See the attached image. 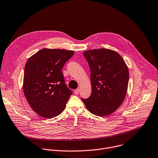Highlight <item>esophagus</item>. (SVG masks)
I'll list each match as a JSON object with an SVG mask.
<instances>
[{
    "mask_svg": "<svg viewBox=\"0 0 158 158\" xmlns=\"http://www.w3.org/2000/svg\"><path fill=\"white\" fill-rule=\"evenodd\" d=\"M79 92H80L79 89H77L75 90V91H74V93H75V95H78V94H79Z\"/></svg>",
    "mask_w": 158,
    "mask_h": 158,
    "instance_id": "34e87169",
    "label": "esophagus"
}]
</instances>
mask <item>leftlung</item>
I'll return each mask as SVG.
<instances>
[{
    "mask_svg": "<svg viewBox=\"0 0 158 158\" xmlns=\"http://www.w3.org/2000/svg\"><path fill=\"white\" fill-rule=\"evenodd\" d=\"M90 68L92 94L81 100L92 114L100 116L114 112L127 94L129 69L117 52L106 48L83 52Z\"/></svg>",
    "mask_w": 158,
    "mask_h": 158,
    "instance_id": "8db88e82",
    "label": "left lung"
}]
</instances>
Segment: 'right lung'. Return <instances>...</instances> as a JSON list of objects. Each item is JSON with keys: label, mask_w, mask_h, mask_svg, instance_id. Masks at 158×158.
Listing matches in <instances>:
<instances>
[{"label": "right lung", "mask_w": 158, "mask_h": 158, "mask_svg": "<svg viewBox=\"0 0 158 158\" xmlns=\"http://www.w3.org/2000/svg\"><path fill=\"white\" fill-rule=\"evenodd\" d=\"M74 51L44 48L27 61L23 91L32 109L40 116L51 118L65 109L72 91L64 83L61 69Z\"/></svg>", "instance_id": "1"}]
</instances>
